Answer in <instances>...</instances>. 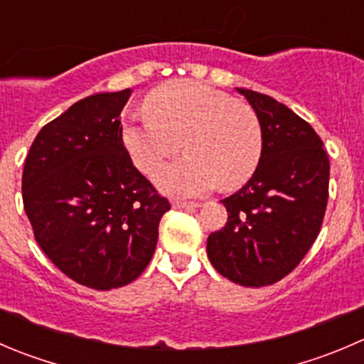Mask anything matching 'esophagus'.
<instances>
[{
  "mask_svg": "<svg viewBox=\"0 0 364 364\" xmlns=\"http://www.w3.org/2000/svg\"><path fill=\"white\" fill-rule=\"evenodd\" d=\"M172 206L178 208V210H196V208H199L200 204L199 203H185V200H174V203H172Z\"/></svg>",
  "mask_w": 364,
  "mask_h": 364,
  "instance_id": "esophagus-1",
  "label": "esophagus"
}]
</instances>
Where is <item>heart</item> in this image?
<instances>
[{
	"label": "heart",
	"mask_w": 364,
	"mask_h": 364,
	"mask_svg": "<svg viewBox=\"0 0 364 364\" xmlns=\"http://www.w3.org/2000/svg\"><path fill=\"white\" fill-rule=\"evenodd\" d=\"M183 140L188 156L154 174L158 188L171 196H203L220 183L225 188L243 185L263 154L256 112L192 80L158 87L147 97V110L133 115L122 128L126 151L146 174L178 153Z\"/></svg>",
	"instance_id": "heart-1"
}]
</instances>
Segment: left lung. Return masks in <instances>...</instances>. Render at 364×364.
I'll return each mask as SVG.
<instances>
[{"mask_svg":"<svg viewBox=\"0 0 364 364\" xmlns=\"http://www.w3.org/2000/svg\"><path fill=\"white\" fill-rule=\"evenodd\" d=\"M259 119L263 154L252 178L220 200L225 228L208 236L220 276L261 288L288 276L316 240L329 197V158L315 129L264 94L236 88Z\"/></svg>","mask_w":364,"mask_h":364,"instance_id":"left-lung-1","label":"left lung"}]
</instances>
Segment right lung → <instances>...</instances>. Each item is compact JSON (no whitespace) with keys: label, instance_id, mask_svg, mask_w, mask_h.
<instances>
[{"label":"right lung","instance_id":"1","mask_svg":"<svg viewBox=\"0 0 364 364\" xmlns=\"http://www.w3.org/2000/svg\"><path fill=\"white\" fill-rule=\"evenodd\" d=\"M132 88L77 101L35 136L23 172L24 211L46 256L94 290L146 270L171 204L136 171L122 142Z\"/></svg>","mask_w":364,"mask_h":364}]
</instances>
